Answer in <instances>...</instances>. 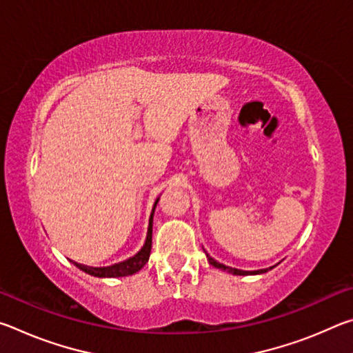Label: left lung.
<instances>
[{"mask_svg":"<svg viewBox=\"0 0 353 353\" xmlns=\"http://www.w3.org/2000/svg\"><path fill=\"white\" fill-rule=\"evenodd\" d=\"M207 259H208V261H210L212 266L219 268L221 271H227V272H230V274H235V276H248V274H261V272H266V271L271 270V268H270V270H260V271H241V270H234V268L221 265V263H218L216 260H213L212 256H208V255H207Z\"/></svg>","mask_w":353,"mask_h":353,"instance_id":"left-lung-1","label":"left lung"}]
</instances>
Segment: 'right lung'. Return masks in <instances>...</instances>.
I'll use <instances>...</instances> for the list:
<instances>
[{"mask_svg": "<svg viewBox=\"0 0 353 353\" xmlns=\"http://www.w3.org/2000/svg\"><path fill=\"white\" fill-rule=\"evenodd\" d=\"M159 199L155 201L151 218H149V227H148V236H146V243L145 246L141 248V250L137 255L130 256L129 260L117 263V265L107 266V268H90V266H83L81 263L73 261L74 265L79 268L81 271L90 274V276L94 277H126V276H132V274L139 272L143 266L146 265L149 260V255H151V248H152V216H154V210L155 205H157Z\"/></svg>", "mask_w": 353, "mask_h": 353, "instance_id": "add662e5", "label": "right lung"}]
</instances>
